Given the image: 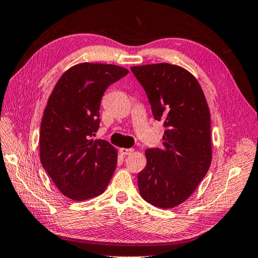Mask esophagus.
<instances>
[{"mask_svg": "<svg viewBox=\"0 0 258 258\" xmlns=\"http://www.w3.org/2000/svg\"><path fill=\"white\" fill-rule=\"evenodd\" d=\"M135 150L134 149H125V148H120L119 149V152L122 154V156H128V154L133 153Z\"/></svg>", "mask_w": 258, "mask_h": 258, "instance_id": "esophagus-1", "label": "esophagus"}]
</instances>
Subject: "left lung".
Segmentation results:
<instances>
[{
  "label": "left lung",
  "mask_w": 258,
  "mask_h": 258,
  "mask_svg": "<svg viewBox=\"0 0 258 258\" xmlns=\"http://www.w3.org/2000/svg\"><path fill=\"white\" fill-rule=\"evenodd\" d=\"M131 71L146 90L154 119L165 128L163 147L146 150L140 196L157 208H174L191 197L211 165L208 102L198 79L180 66L159 62Z\"/></svg>",
  "instance_id": "8db88e82"
}]
</instances>
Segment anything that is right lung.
<instances>
[{
    "instance_id": "obj_1",
    "label": "right lung",
    "mask_w": 258,
    "mask_h": 258,
    "mask_svg": "<svg viewBox=\"0 0 258 258\" xmlns=\"http://www.w3.org/2000/svg\"><path fill=\"white\" fill-rule=\"evenodd\" d=\"M129 73L111 64L81 62L67 70L48 98L39 133V158L57 188L74 201L104 193L117 167V150L93 140L100 100Z\"/></svg>"
}]
</instances>
